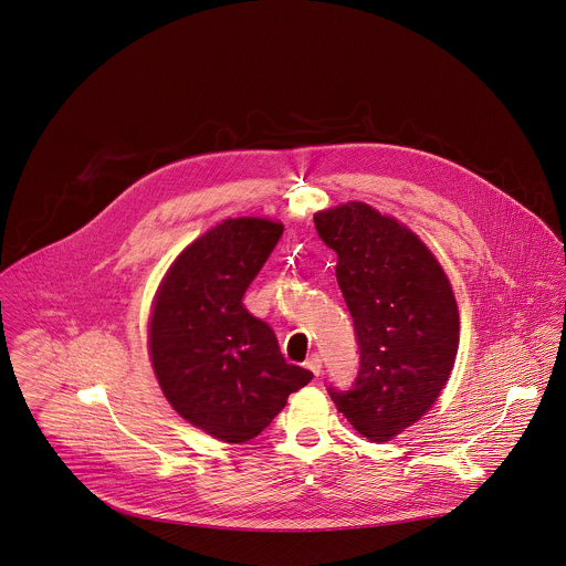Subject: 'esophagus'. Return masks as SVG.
<instances>
[{
  "label": "esophagus",
  "mask_w": 566,
  "mask_h": 566,
  "mask_svg": "<svg viewBox=\"0 0 566 566\" xmlns=\"http://www.w3.org/2000/svg\"><path fill=\"white\" fill-rule=\"evenodd\" d=\"M306 367L313 371L314 376H321V369H323V365H321V356H318V354H313V356L306 360Z\"/></svg>",
  "instance_id": "obj_1"
}]
</instances>
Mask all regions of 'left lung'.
Wrapping results in <instances>:
<instances>
[{"label":"left lung","instance_id":"obj_1","mask_svg":"<svg viewBox=\"0 0 566 566\" xmlns=\"http://www.w3.org/2000/svg\"><path fill=\"white\" fill-rule=\"evenodd\" d=\"M314 226L338 255L360 349L352 388L327 392L358 434L390 440L434 406L451 376L460 340L451 284L415 232L363 201L321 210Z\"/></svg>","mask_w":566,"mask_h":566}]
</instances>
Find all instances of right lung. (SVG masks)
I'll list each match as a JSON object with an SVG mask.
<instances>
[{
	"label": "right lung",
	"instance_id": "obj_1",
	"mask_svg": "<svg viewBox=\"0 0 566 566\" xmlns=\"http://www.w3.org/2000/svg\"><path fill=\"white\" fill-rule=\"evenodd\" d=\"M284 226L226 219L169 266L149 316L158 384L190 426L223 442L258 437L313 374L289 365L273 329L248 313L243 295Z\"/></svg>",
	"mask_w": 566,
	"mask_h": 566
}]
</instances>
